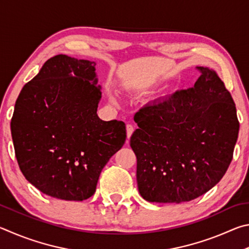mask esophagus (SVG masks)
Returning a JSON list of instances; mask_svg holds the SVG:
<instances>
[{"instance_id": "obj_1", "label": "esophagus", "mask_w": 249, "mask_h": 249, "mask_svg": "<svg viewBox=\"0 0 249 249\" xmlns=\"http://www.w3.org/2000/svg\"><path fill=\"white\" fill-rule=\"evenodd\" d=\"M125 129H127V138H128V140H129V139L131 138L133 131H134V128H133L132 124H127V125H125Z\"/></svg>"}]
</instances>
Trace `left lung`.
<instances>
[{"label": "left lung", "instance_id": "obj_1", "mask_svg": "<svg viewBox=\"0 0 249 249\" xmlns=\"http://www.w3.org/2000/svg\"><path fill=\"white\" fill-rule=\"evenodd\" d=\"M198 69L193 87L155 99L134 116L139 129L130 145L146 201L198 198L222 179L232 160L239 130L234 100L214 70Z\"/></svg>", "mask_w": 249, "mask_h": 249}]
</instances>
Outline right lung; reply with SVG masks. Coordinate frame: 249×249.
<instances>
[{
	"label": "right lung",
	"mask_w": 249,
	"mask_h": 249,
	"mask_svg": "<svg viewBox=\"0 0 249 249\" xmlns=\"http://www.w3.org/2000/svg\"><path fill=\"white\" fill-rule=\"evenodd\" d=\"M95 65L54 55L16 100L11 131L17 162L26 179L50 197H91L105 165L127 138L124 122L97 115L102 87Z\"/></svg>",
	"instance_id": "obj_1"
}]
</instances>
